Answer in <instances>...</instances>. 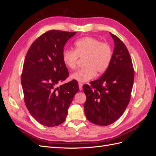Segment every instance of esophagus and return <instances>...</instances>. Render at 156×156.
I'll list each match as a JSON object with an SVG mask.
<instances>
[{
    "instance_id": "obj_1",
    "label": "esophagus",
    "mask_w": 156,
    "mask_h": 156,
    "mask_svg": "<svg viewBox=\"0 0 156 156\" xmlns=\"http://www.w3.org/2000/svg\"><path fill=\"white\" fill-rule=\"evenodd\" d=\"M79 88L80 90H83V84L82 83H79Z\"/></svg>"
}]
</instances>
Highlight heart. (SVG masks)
<instances>
[{"mask_svg":"<svg viewBox=\"0 0 156 156\" xmlns=\"http://www.w3.org/2000/svg\"><path fill=\"white\" fill-rule=\"evenodd\" d=\"M75 50L65 49L62 54L64 65L69 69L76 67L78 57L83 58L84 67L71 75V79L79 82H87L98 73H104L110 65L112 51L107 43L92 37H84L74 44Z\"/></svg>","mask_w":156,"mask_h":156,"instance_id":"heart-1","label":"heart"}]
</instances>
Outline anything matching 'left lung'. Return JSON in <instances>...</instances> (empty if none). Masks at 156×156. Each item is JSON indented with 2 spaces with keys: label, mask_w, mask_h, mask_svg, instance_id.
<instances>
[{
  "label": "left lung",
  "mask_w": 156,
  "mask_h": 156,
  "mask_svg": "<svg viewBox=\"0 0 156 156\" xmlns=\"http://www.w3.org/2000/svg\"><path fill=\"white\" fill-rule=\"evenodd\" d=\"M109 66L91 86L83 87L87 96L84 104L87 119L93 124L108 126L123 115L129 104L134 82V69L129 51L116 36Z\"/></svg>",
  "instance_id": "left-lung-1"
}]
</instances>
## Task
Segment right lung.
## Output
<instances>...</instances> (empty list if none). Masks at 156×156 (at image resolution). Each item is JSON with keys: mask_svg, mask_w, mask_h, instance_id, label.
Masks as SVG:
<instances>
[{"mask_svg": "<svg viewBox=\"0 0 156 156\" xmlns=\"http://www.w3.org/2000/svg\"><path fill=\"white\" fill-rule=\"evenodd\" d=\"M75 34L49 30L33 42L26 55L21 75L25 105L33 118L47 127L63 123L79 91L75 80L57 87L68 77L62 54L65 44Z\"/></svg>", "mask_w": 156, "mask_h": 156, "instance_id": "add662e5", "label": "right lung"}]
</instances>
